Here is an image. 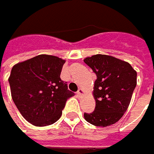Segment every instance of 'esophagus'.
<instances>
[{
	"mask_svg": "<svg viewBox=\"0 0 154 154\" xmlns=\"http://www.w3.org/2000/svg\"><path fill=\"white\" fill-rule=\"evenodd\" d=\"M84 93H85V92H84V90H83L82 88H79V90L77 91V94L80 95V96H81V95H83Z\"/></svg>",
	"mask_w": 154,
	"mask_h": 154,
	"instance_id": "esophagus-1",
	"label": "esophagus"
}]
</instances>
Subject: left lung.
Masks as SVG:
<instances>
[{
    "instance_id": "obj_1",
    "label": "left lung",
    "mask_w": 154,
    "mask_h": 154,
    "mask_svg": "<svg viewBox=\"0 0 154 154\" xmlns=\"http://www.w3.org/2000/svg\"><path fill=\"white\" fill-rule=\"evenodd\" d=\"M96 74L93 95L95 109L84 118L95 126L116 124L127 110L137 85V72L126 62L113 56L96 54L84 59Z\"/></svg>"
}]
</instances>
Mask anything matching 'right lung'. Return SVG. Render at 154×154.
<instances>
[{
  "label": "right lung",
  "mask_w": 154,
  "mask_h": 154,
  "mask_svg": "<svg viewBox=\"0 0 154 154\" xmlns=\"http://www.w3.org/2000/svg\"><path fill=\"white\" fill-rule=\"evenodd\" d=\"M65 62L41 54L12 67L8 78L12 99L25 120L35 126L57 122L66 100L74 94L60 79Z\"/></svg>",
  "instance_id": "obj_1"
}]
</instances>
